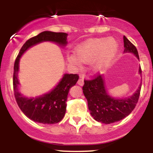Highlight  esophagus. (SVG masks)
<instances>
[{
  "mask_svg": "<svg viewBox=\"0 0 153 153\" xmlns=\"http://www.w3.org/2000/svg\"><path fill=\"white\" fill-rule=\"evenodd\" d=\"M78 85H80V86H83L84 84V79H83V78H79V79H78Z\"/></svg>",
  "mask_w": 153,
  "mask_h": 153,
  "instance_id": "34e87169",
  "label": "esophagus"
}]
</instances>
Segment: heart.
Masks as SVG:
<instances>
[{
  "label": "heart",
  "mask_w": 153,
  "mask_h": 153,
  "mask_svg": "<svg viewBox=\"0 0 153 153\" xmlns=\"http://www.w3.org/2000/svg\"><path fill=\"white\" fill-rule=\"evenodd\" d=\"M118 50V44L115 39L98 38L89 39L75 49V54L69 55L68 61L80 66L81 62L87 64L92 61L91 70L95 73L104 70L113 59Z\"/></svg>",
  "instance_id": "b5f03b06"
}]
</instances>
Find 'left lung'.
I'll return each instance as SVG.
<instances>
[{"label":"left lung","instance_id":"left-lung-1","mask_svg":"<svg viewBox=\"0 0 153 153\" xmlns=\"http://www.w3.org/2000/svg\"><path fill=\"white\" fill-rule=\"evenodd\" d=\"M124 53H132L139 60L136 47L124 36ZM141 75V69L138 70ZM141 83L137 90L127 98H114L108 93L105 78L98 75L91 81H84L83 92L88 102L91 115L95 121L106 124H112L124 119L129 115L136 106L141 92Z\"/></svg>","mask_w":153,"mask_h":153}]
</instances>
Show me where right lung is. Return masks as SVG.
Returning <instances> with one entry per match:
<instances>
[{
    "label": "right lung",
    "mask_w": 153,
    "mask_h": 153,
    "mask_svg": "<svg viewBox=\"0 0 153 153\" xmlns=\"http://www.w3.org/2000/svg\"><path fill=\"white\" fill-rule=\"evenodd\" d=\"M68 34L44 31L30 38L23 45L14 65L13 88L15 99L24 115L35 122L44 124H53L60 122L64 118L67 108V99L69 90L75 85L78 80L77 74H64L61 81L49 92L39 96L27 97L19 89L18 81L19 62L21 56L29 48L46 41L53 42L60 47L67 44Z\"/></svg>",
    "instance_id": "obj_1"
}]
</instances>
